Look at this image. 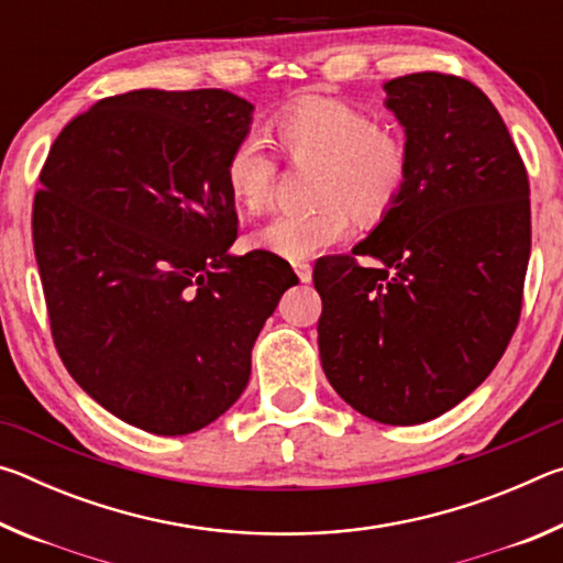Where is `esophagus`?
<instances>
[{"mask_svg":"<svg viewBox=\"0 0 563 563\" xmlns=\"http://www.w3.org/2000/svg\"><path fill=\"white\" fill-rule=\"evenodd\" d=\"M295 273H298V278H300L302 283H310V280H312V265H310L308 261L295 263Z\"/></svg>","mask_w":563,"mask_h":563,"instance_id":"esophagus-1","label":"esophagus"}]
</instances>
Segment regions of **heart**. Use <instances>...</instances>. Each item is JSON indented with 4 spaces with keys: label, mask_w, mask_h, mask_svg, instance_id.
I'll return each mask as SVG.
<instances>
[{
    "label": "heart",
    "mask_w": 563,
    "mask_h": 563,
    "mask_svg": "<svg viewBox=\"0 0 563 563\" xmlns=\"http://www.w3.org/2000/svg\"><path fill=\"white\" fill-rule=\"evenodd\" d=\"M273 136L295 164L316 161L312 198L302 213H275L253 233V245L288 261H308L345 241L350 210L375 221L395 206L409 176V148L397 131L377 126L373 113L340 99H302L271 123ZM225 186L233 201L258 213L271 201L278 161L258 136L238 139L225 158Z\"/></svg>",
    "instance_id": "heart-1"
}]
</instances>
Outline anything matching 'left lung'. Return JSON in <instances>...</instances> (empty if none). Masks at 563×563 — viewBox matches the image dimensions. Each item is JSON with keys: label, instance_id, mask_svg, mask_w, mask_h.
Instances as JSON below:
<instances>
[{"label": "left lung", "instance_id": "8db88e82", "mask_svg": "<svg viewBox=\"0 0 563 563\" xmlns=\"http://www.w3.org/2000/svg\"><path fill=\"white\" fill-rule=\"evenodd\" d=\"M385 89L407 131L405 190L352 253L320 258L312 283L330 385L360 415L405 427L460 405L501 360L521 316L531 206L527 166L479 87L419 71Z\"/></svg>", "mask_w": 563, "mask_h": 563}]
</instances>
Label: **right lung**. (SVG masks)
<instances>
[{
  "mask_svg": "<svg viewBox=\"0 0 563 563\" xmlns=\"http://www.w3.org/2000/svg\"><path fill=\"white\" fill-rule=\"evenodd\" d=\"M251 111L223 89L119 93L66 123L42 166L32 238L54 347L151 434L201 430L241 397L263 322L298 285L271 251L228 255L223 168Z\"/></svg>",
  "mask_w": 563,
  "mask_h": 563,
  "instance_id": "add662e5",
  "label": "right lung"
}]
</instances>
